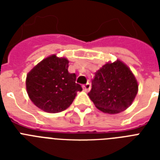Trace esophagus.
Masks as SVG:
<instances>
[{
    "mask_svg": "<svg viewBox=\"0 0 160 160\" xmlns=\"http://www.w3.org/2000/svg\"><path fill=\"white\" fill-rule=\"evenodd\" d=\"M90 83H87V84H85V85H83V90H85V92H88V91H90Z\"/></svg>",
    "mask_w": 160,
    "mask_h": 160,
    "instance_id": "34e87169",
    "label": "esophagus"
}]
</instances>
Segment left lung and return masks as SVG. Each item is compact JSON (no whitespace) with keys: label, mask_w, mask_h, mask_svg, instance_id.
I'll use <instances>...</instances> for the list:
<instances>
[{"label":"left lung","mask_w":160,"mask_h":160,"mask_svg":"<svg viewBox=\"0 0 160 160\" xmlns=\"http://www.w3.org/2000/svg\"><path fill=\"white\" fill-rule=\"evenodd\" d=\"M138 82L121 60L108 62L95 74L88 93L95 107L106 114H118L129 108L138 93Z\"/></svg>","instance_id":"1"}]
</instances>
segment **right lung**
<instances>
[{"instance_id":"obj_1","label":"right lung","mask_w":160,"mask_h":160,"mask_svg":"<svg viewBox=\"0 0 160 160\" xmlns=\"http://www.w3.org/2000/svg\"><path fill=\"white\" fill-rule=\"evenodd\" d=\"M69 60L51 55L38 63L26 75V91L36 106L47 113L64 111L82 88L76 75L68 71Z\"/></svg>"}]
</instances>
